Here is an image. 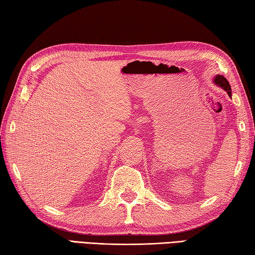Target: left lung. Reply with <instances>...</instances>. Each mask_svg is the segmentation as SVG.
Returning <instances> with one entry per match:
<instances>
[{"instance_id": "obj_1", "label": "left lung", "mask_w": 255, "mask_h": 255, "mask_svg": "<svg viewBox=\"0 0 255 255\" xmlns=\"http://www.w3.org/2000/svg\"><path fill=\"white\" fill-rule=\"evenodd\" d=\"M214 82L215 84L219 85L220 88H223L225 91H227V93H228V95L231 97V86L224 75H220V74L216 75L214 78Z\"/></svg>"}]
</instances>
